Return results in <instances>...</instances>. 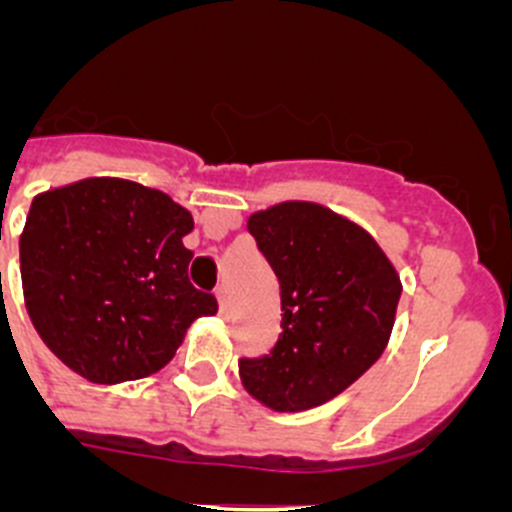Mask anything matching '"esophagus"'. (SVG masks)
Here are the masks:
<instances>
[{"label":"esophagus","instance_id":"1","mask_svg":"<svg viewBox=\"0 0 512 512\" xmlns=\"http://www.w3.org/2000/svg\"><path fill=\"white\" fill-rule=\"evenodd\" d=\"M217 307H220V315L223 318H228V312H230V295H228V289L225 287H217Z\"/></svg>","mask_w":512,"mask_h":512}]
</instances>
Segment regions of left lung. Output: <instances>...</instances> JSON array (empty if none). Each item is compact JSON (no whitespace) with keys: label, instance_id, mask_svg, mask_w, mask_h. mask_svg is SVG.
<instances>
[{"label":"left lung","instance_id":"8db88e82","mask_svg":"<svg viewBox=\"0 0 512 512\" xmlns=\"http://www.w3.org/2000/svg\"><path fill=\"white\" fill-rule=\"evenodd\" d=\"M274 269L282 333L269 354L238 361L266 408L300 413L333 400L377 364L402 284L372 235L315 202H282L248 217Z\"/></svg>","mask_w":512,"mask_h":512}]
</instances>
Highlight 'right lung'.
Masks as SVG:
<instances>
[{
	"label": "right lung",
	"instance_id": "1",
	"mask_svg": "<svg viewBox=\"0 0 512 512\" xmlns=\"http://www.w3.org/2000/svg\"><path fill=\"white\" fill-rule=\"evenodd\" d=\"M189 210L128 179L38 194L20 238L25 305L38 336L94 384L156 374L217 300L189 282Z\"/></svg>",
	"mask_w": 512,
	"mask_h": 512
}]
</instances>
